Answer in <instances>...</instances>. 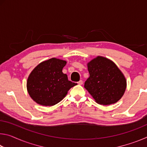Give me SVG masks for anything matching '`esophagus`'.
<instances>
[{
  "label": "esophagus",
  "mask_w": 147,
  "mask_h": 147,
  "mask_svg": "<svg viewBox=\"0 0 147 147\" xmlns=\"http://www.w3.org/2000/svg\"><path fill=\"white\" fill-rule=\"evenodd\" d=\"M77 83H78V84H79V85H82V84H83V81L82 80H80Z\"/></svg>",
  "instance_id": "34e87169"
}]
</instances>
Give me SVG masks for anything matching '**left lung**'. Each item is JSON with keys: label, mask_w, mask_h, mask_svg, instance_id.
I'll return each instance as SVG.
<instances>
[{"label": "left lung", "mask_w": 147, "mask_h": 147, "mask_svg": "<svg viewBox=\"0 0 147 147\" xmlns=\"http://www.w3.org/2000/svg\"><path fill=\"white\" fill-rule=\"evenodd\" d=\"M89 77L84 84L96 102L103 105L120 100L126 88L123 73L112 61L98 56L88 64Z\"/></svg>", "instance_id": "1"}]
</instances>
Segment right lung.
Here are the masks:
<instances>
[{
    "label": "right lung",
    "instance_id": "1",
    "mask_svg": "<svg viewBox=\"0 0 147 147\" xmlns=\"http://www.w3.org/2000/svg\"><path fill=\"white\" fill-rule=\"evenodd\" d=\"M65 65V61L51 58L32 71L27 80V90L36 102L46 106L55 105L76 85L68 80L67 74L62 72Z\"/></svg>",
    "mask_w": 147,
    "mask_h": 147
}]
</instances>
